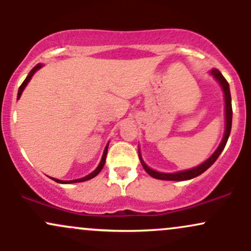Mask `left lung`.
<instances>
[{"instance_id": "left-lung-1", "label": "left lung", "mask_w": 251, "mask_h": 251, "mask_svg": "<svg viewBox=\"0 0 251 251\" xmlns=\"http://www.w3.org/2000/svg\"><path fill=\"white\" fill-rule=\"evenodd\" d=\"M211 74L214 75V77L220 82L222 89L224 92V101H226V132H224V137L222 139V142L218 146L217 150L212 153L211 157L209 159H206L205 162L201 163V165L196 166L194 169H189L185 170V171H179V172H174V174H164V172H158L154 171V170L150 169L148 165H146L145 162L143 160L142 155H140V151H139V159L140 163H142L143 168L145 169V171L151 176V177L155 178V179H162V180H188V179H192V178L197 177L203 174L204 171H206L210 166L212 165L216 162L220 154L222 153L224 148H226L227 138L230 135V131H231V123H232V107H231V96H230V88H229V83L226 80V77L222 75V73L218 70H212Z\"/></svg>"}]
</instances>
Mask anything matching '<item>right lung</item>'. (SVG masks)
<instances>
[{
  "label": "right lung",
  "mask_w": 251,
  "mask_h": 251,
  "mask_svg": "<svg viewBox=\"0 0 251 251\" xmlns=\"http://www.w3.org/2000/svg\"><path fill=\"white\" fill-rule=\"evenodd\" d=\"M41 67H42V65H41V63H37V65L35 66V67H34L33 70H31V71L29 72V74H28L27 77H25V81L22 82V85H21V86H20V88H19V92H17V100L20 99V97H21L22 92H24V89H25V86H27V83L29 82V80L31 79V76L34 75V73H35V72H36L37 70H40V68H41ZM107 149H108V144H107V145H106L105 150H103V154H102V158H101V160H100V164H99V165H98V168H97L96 170H94V171L92 172V174H89L88 176H86V177H83V178H79V179H74V180H60V179H56V178H51V179H53V180H55V181H57V183H60V184L80 183V181H86V180H88V179H92V178H94V177H96V176H97L98 174H99L100 171H101L102 168H103V165H105L106 154H107Z\"/></svg>",
  "instance_id": "1"
}]
</instances>
